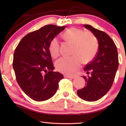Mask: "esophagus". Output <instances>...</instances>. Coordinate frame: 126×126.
I'll return each instance as SVG.
<instances>
[{
  "mask_svg": "<svg viewBox=\"0 0 126 126\" xmlns=\"http://www.w3.org/2000/svg\"><path fill=\"white\" fill-rule=\"evenodd\" d=\"M65 78H75V77L74 76H69V75H64V76Z\"/></svg>",
  "mask_w": 126,
  "mask_h": 126,
  "instance_id": "esophagus-1",
  "label": "esophagus"
}]
</instances>
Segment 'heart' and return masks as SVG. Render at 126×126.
Wrapping results in <instances>:
<instances>
[{
	"label": "heart",
	"mask_w": 126,
	"mask_h": 126,
	"mask_svg": "<svg viewBox=\"0 0 126 126\" xmlns=\"http://www.w3.org/2000/svg\"><path fill=\"white\" fill-rule=\"evenodd\" d=\"M65 40L73 44L72 57H63L55 62V67L62 73L72 75L76 73L82 64V60L88 62L94 58L98 49V42L94 34L89 31L72 27L63 34ZM51 56L58 57L60 54V44L56 37L50 40L48 47Z\"/></svg>",
	"instance_id": "b5f03b06"
}]
</instances>
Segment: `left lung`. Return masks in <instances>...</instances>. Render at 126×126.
<instances>
[{"instance_id": "left-lung-1", "label": "left lung", "mask_w": 126, "mask_h": 126, "mask_svg": "<svg viewBox=\"0 0 126 126\" xmlns=\"http://www.w3.org/2000/svg\"><path fill=\"white\" fill-rule=\"evenodd\" d=\"M94 34L98 41V49L94 58L84 68L91 76H83L86 86L77 93L85 101H96L108 92L113 83L118 67V52L116 44L109 35L90 25L84 24Z\"/></svg>"}]
</instances>
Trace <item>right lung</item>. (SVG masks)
Wrapping results in <instances>:
<instances>
[{"label":"right lung","mask_w":126,"mask_h":126,"mask_svg":"<svg viewBox=\"0 0 126 126\" xmlns=\"http://www.w3.org/2000/svg\"><path fill=\"white\" fill-rule=\"evenodd\" d=\"M49 24L24 36L14 51L13 67L23 92L36 101L52 97L63 75L54 69L48 47L50 40L65 29Z\"/></svg>","instance_id":"obj_1"}]
</instances>
